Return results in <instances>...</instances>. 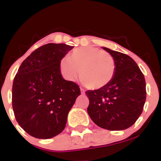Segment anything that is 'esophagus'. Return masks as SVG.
<instances>
[{
  "label": "esophagus",
  "instance_id": "esophagus-1",
  "mask_svg": "<svg viewBox=\"0 0 161 161\" xmlns=\"http://www.w3.org/2000/svg\"><path fill=\"white\" fill-rule=\"evenodd\" d=\"M80 91H81V93H82V95H84V94H85V90L83 89V88H80Z\"/></svg>",
  "mask_w": 161,
  "mask_h": 161
}]
</instances>
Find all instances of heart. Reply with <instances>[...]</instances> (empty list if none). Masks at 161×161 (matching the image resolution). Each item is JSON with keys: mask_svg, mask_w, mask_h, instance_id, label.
<instances>
[{"mask_svg": "<svg viewBox=\"0 0 161 161\" xmlns=\"http://www.w3.org/2000/svg\"><path fill=\"white\" fill-rule=\"evenodd\" d=\"M81 71H80V70ZM60 73L68 81L76 79L90 89H100L110 82L116 71L115 60L110 53L92 46L72 51L60 62Z\"/></svg>", "mask_w": 161, "mask_h": 161, "instance_id": "1", "label": "heart"}]
</instances>
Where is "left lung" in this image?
<instances>
[{
  "label": "left lung",
  "mask_w": 161,
  "mask_h": 161,
  "mask_svg": "<svg viewBox=\"0 0 161 161\" xmlns=\"http://www.w3.org/2000/svg\"><path fill=\"white\" fill-rule=\"evenodd\" d=\"M115 60L114 78L104 88L88 90V115L96 125L108 130L132 126L142 114L146 100L145 79L132 58L103 47Z\"/></svg>",
  "instance_id": "left-lung-1"
}]
</instances>
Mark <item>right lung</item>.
I'll list each match as a JSON object with an SVG mask.
<instances>
[{"label":"right lung","mask_w":161,"mask_h":161,"mask_svg":"<svg viewBox=\"0 0 161 161\" xmlns=\"http://www.w3.org/2000/svg\"><path fill=\"white\" fill-rule=\"evenodd\" d=\"M73 46L49 43L22 63L14 79L12 105L20 126L33 137L47 139L63 132L68 113L81 95L76 83L62 77L60 62Z\"/></svg>","instance_id":"add662e5"}]
</instances>
